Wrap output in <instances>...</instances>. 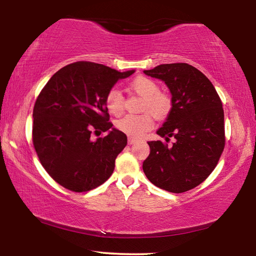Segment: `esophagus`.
<instances>
[{"label":"esophagus","mask_w":256,"mask_h":256,"mask_svg":"<svg viewBox=\"0 0 256 256\" xmlns=\"http://www.w3.org/2000/svg\"><path fill=\"white\" fill-rule=\"evenodd\" d=\"M128 144H136L138 140H136V138H132V136H128Z\"/></svg>","instance_id":"obj_1"}]
</instances>
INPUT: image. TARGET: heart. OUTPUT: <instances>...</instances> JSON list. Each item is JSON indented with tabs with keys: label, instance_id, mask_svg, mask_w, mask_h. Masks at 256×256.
Instances as JSON below:
<instances>
[{
	"label": "heart",
	"instance_id": "1",
	"mask_svg": "<svg viewBox=\"0 0 256 256\" xmlns=\"http://www.w3.org/2000/svg\"><path fill=\"white\" fill-rule=\"evenodd\" d=\"M131 88L138 94L144 98L142 112H148L141 115H126L116 123L120 132L132 138H140L154 126L152 112L156 118H162L170 108V100L166 94L159 92V86L156 81L144 76H136L131 82ZM105 105L108 112L120 116L124 110V97L118 89H110L105 98Z\"/></svg>",
	"mask_w": 256,
	"mask_h": 256
}]
</instances>
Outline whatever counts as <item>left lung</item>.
<instances>
[{
	"label": "left lung",
	"mask_w": 256,
	"mask_h": 256,
	"mask_svg": "<svg viewBox=\"0 0 256 256\" xmlns=\"http://www.w3.org/2000/svg\"><path fill=\"white\" fill-rule=\"evenodd\" d=\"M144 72L164 82L172 94V108L157 131L166 142H148L150 154L142 168L158 188L172 193L186 192L211 174L224 151L222 100L211 81L190 64H160ZM172 136L176 142L168 146Z\"/></svg>",
	"instance_id": "obj_1"
}]
</instances>
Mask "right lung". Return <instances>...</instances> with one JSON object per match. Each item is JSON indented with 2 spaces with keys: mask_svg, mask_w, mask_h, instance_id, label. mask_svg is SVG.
<instances>
[{
  "mask_svg": "<svg viewBox=\"0 0 256 256\" xmlns=\"http://www.w3.org/2000/svg\"><path fill=\"white\" fill-rule=\"evenodd\" d=\"M134 70L102 64H68L50 78L34 102L32 142L42 167L60 185L86 192L110 178L128 138L108 122V92ZM107 132L92 142L91 133Z\"/></svg>",
  "mask_w": 256,
  "mask_h": 256,
  "instance_id": "right-lung-1",
  "label": "right lung"
}]
</instances>
